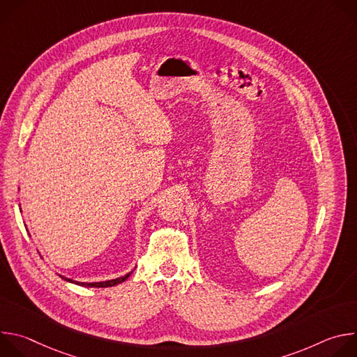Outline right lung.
<instances>
[{"label": "right lung", "mask_w": 357, "mask_h": 357, "mask_svg": "<svg viewBox=\"0 0 357 357\" xmlns=\"http://www.w3.org/2000/svg\"><path fill=\"white\" fill-rule=\"evenodd\" d=\"M132 273V271H131ZM131 273H128V274H126L124 277H120V278H114V280H109V281H100V282H79V281H73V280H70V278H66V277H63V275H61L59 274V277L61 278H63L65 281H69V282H72V284H76V285H82V287H94V288H106V287H114V285H117V284H121V282H124L130 275H131Z\"/></svg>", "instance_id": "1"}]
</instances>
